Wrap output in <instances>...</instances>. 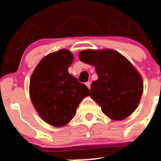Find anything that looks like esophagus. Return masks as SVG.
Wrapping results in <instances>:
<instances>
[{"instance_id":"34e87169","label":"esophagus","mask_w":161,"mask_h":161,"mask_svg":"<svg viewBox=\"0 0 161 161\" xmlns=\"http://www.w3.org/2000/svg\"><path fill=\"white\" fill-rule=\"evenodd\" d=\"M85 85H86V86L88 87V88H90V87H91V82H89V81L86 82V83H85Z\"/></svg>"}]
</instances>
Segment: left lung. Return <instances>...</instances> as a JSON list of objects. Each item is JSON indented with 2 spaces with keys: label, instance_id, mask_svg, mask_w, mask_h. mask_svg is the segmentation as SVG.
I'll use <instances>...</instances> for the list:
<instances>
[{
  "label": "left lung",
  "instance_id": "left-lung-1",
  "mask_svg": "<svg viewBox=\"0 0 161 161\" xmlns=\"http://www.w3.org/2000/svg\"><path fill=\"white\" fill-rule=\"evenodd\" d=\"M82 62L96 68L98 79L91 85L90 97L103 113L121 120L136 110L143 93L141 75L124 56L112 49L80 52Z\"/></svg>",
  "mask_w": 161,
  "mask_h": 161
}]
</instances>
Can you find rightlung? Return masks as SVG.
Segmentation results:
<instances>
[{"label": "right lung", "mask_w": 161, "mask_h": 161, "mask_svg": "<svg viewBox=\"0 0 161 161\" xmlns=\"http://www.w3.org/2000/svg\"><path fill=\"white\" fill-rule=\"evenodd\" d=\"M73 55L67 49L48 54L33 71L29 84L32 104L41 117L55 127L67 125L89 89L69 74Z\"/></svg>", "instance_id": "obj_1"}]
</instances>
